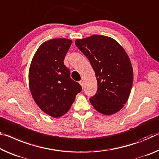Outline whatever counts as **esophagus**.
<instances>
[{"label": "esophagus", "mask_w": 159, "mask_h": 159, "mask_svg": "<svg viewBox=\"0 0 159 159\" xmlns=\"http://www.w3.org/2000/svg\"><path fill=\"white\" fill-rule=\"evenodd\" d=\"M79 84H80V85H81L82 88H84V81H83V80H80V81H79Z\"/></svg>", "instance_id": "obj_1"}]
</instances>
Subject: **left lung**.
Wrapping results in <instances>:
<instances>
[{"instance_id":"1","label":"left lung","mask_w":159,"mask_h":159,"mask_svg":"<svg viewBox=\"0 0 159 159\" xmlns=\"http://www.w3.org/2000/svg\"><path fill=\"white\" fill-rule=\"evenodd\" d=\"M94 70L98 90L90 98L93 107L110 115L122 109L129 98L133 69L122 47L111 37L95 34L75 41Z\"/></svg>"}]
</instances>
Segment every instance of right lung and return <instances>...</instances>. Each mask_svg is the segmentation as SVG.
<instances>
[{"label": "right lung", "instance_id": "right-lung-1", "mask_svg": "<svg viewBox=\"0 0 159 159\" xmlns=\"http://www.w3.org/2000/svg\"><path fill=\"white\" fill-rule=\"evenodd\" d=\"M72 41L48 40L40 45L29 69V86L34 102L44 113L57 118L69 111L75 95L82 90L70 76L64 60Z\"/></svg>", "mask_w": 159, "mask_h": 159}]
</instances>
